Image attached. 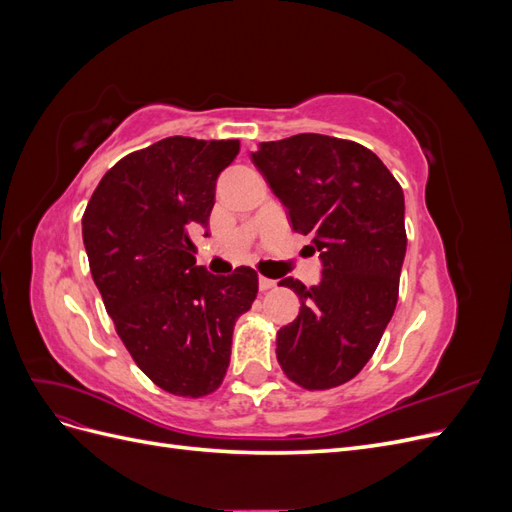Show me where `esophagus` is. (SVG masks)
<instances>
[{"label":"esophagus","mask_w":512,"mask_h":512,"mask_svg":"<svg viewBox=\"0 0 512 512\" xmlns=\"http://www.w3.org/2000/svg\"><path fill=\"white\" fill-rule=\"evenodd\" d=\"M275 286L273 280H269V277H258V288L260 290H271Z\"/></svg>","instance_id":"34e87169"}]
</instances>
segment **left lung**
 Returning a JSON list of instances; mask_svg holds the SVG:
<instances>
[{
    "instance_id": "1",
    "label": "left lung",
    "mask_w": 512,
    "mask_h": 512,
    "mask_svg": "<svg viewBox=\"0 0 512 512\" xmlns=\"http://www.w3.org/2000/svg\"><path fill=\"white\" fill-rule=\"evenodd\" d=\"M252 162L322 260L318 286L280 282L299 294L301 312L277 331V361L303 389H333L365 367L393 318L404 192L374 151L324 134L260 143Z\"/></svg>"
}]
</instances>
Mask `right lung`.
<instances>
[{
  "label": "right lung",
  "instance_id": "add662e5",
  "mask_svg": "<svg viewBox=\"0 0 512 512\" xmlns=\"http://www.w3.org/2000/svg\"><path fill=\"white\" fill-rule=\"evenodd\" d=\"M239 147L162 138L108 170L83 215L91 277L117 335L143 374L179 397L222 384L232 329L258 292L250 267H198L190 237L207 230L215 183Z\"/></svg>",
  "mask_w": 512,
  "mask_h": 512
}]
</instances>
